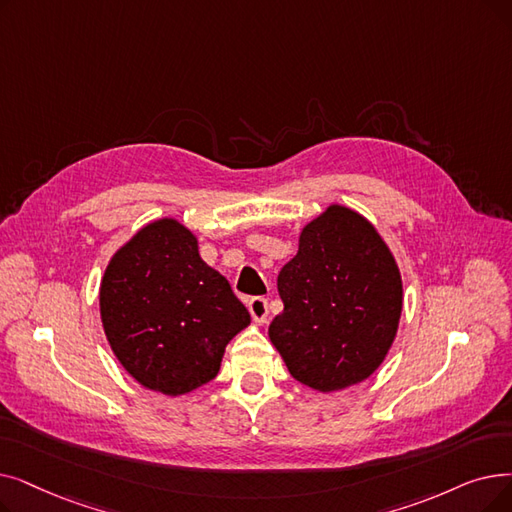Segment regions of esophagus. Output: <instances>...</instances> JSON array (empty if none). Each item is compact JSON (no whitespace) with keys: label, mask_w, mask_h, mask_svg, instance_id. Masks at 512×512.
<instances>
[{"label":"esophagus","mask_w":512,"mask_h":512,"mask_svg":"<svg viewBox=\"0 0 512 512\" xmlns=\"http://www.w3.org/2000/svg\"><path fill=\"white\" fill-rule=\"evenodd\" d=\"M249 311H251V316H253V320H255L257 324H263L265 320H268V314H270L268 299L253 297V299L249 301Z\"/></svg>","instance_id":"esophagus-1"}]
</instances>
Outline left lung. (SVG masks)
Listing matches in <instances>:
<instances>
[{"label": "left lung", "instance_id": "8db88e82", "mask_svg": "<svg viewBox=\"0 0 512 512\" xmlns=\"http://www.w3.org/2000/svg\"><path fill=\"white\" fill-rule=\"evenodd\" d=\"M284 311L270 339L299 383L339 391L381 366L402 316V278L368 219L332 205L278 274Z\"/></svg>", "mask_w": 512, "mask_h": 512}]
</instances>
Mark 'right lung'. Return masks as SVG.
<instances>
[{
  "label": "right lung",
  "mask_w": 512,
  "mask_h": 512,
  "mask_svg": "<svg viewBox=\"0 0 512 512\" xmlns=\"http://www.w3.org/2000/svg\"><path fill=\"white\" fill-rule=\"evenodd\" d=\"M100 314L117 360L140 385L184 395L213 381L226 345L251 324L190 230L152 221L110 259Z\"/></svg>",
  "instance_id": "right-lung-1"
}]
</instances>
